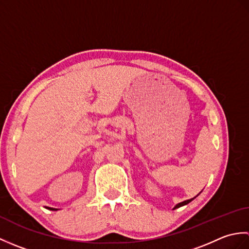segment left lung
Listing matches in <instances>:
<instances>
[{
  "label": "left lung",
  "instance_id": "left-lung-1",
  "mask_svg": "<svg viewBox=\"0 0 249 249\" xmlns=\"http://www.w3.org/2000/svg\"><path fill=\"white\" fill-rule=\"evenodd\" d=\"M199 195V194H198ZM197 195V196H198ZM197 196H196V197H197ZM196 197H194L193 199H188V200H185V201H183V202H179V203H178L176 206H174L173 208V210H176V209H178V208H181V206H183V205H186V204H188L189 202H192V201L196 198Z\"/></svg>",
  "mask_w": 249,
  "mask_h": 249
}]
</instances>
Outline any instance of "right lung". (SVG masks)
<instances>
[{
  "label": "right lung",
  "instance_id": "add662e5",
  "mask_svg": "<svg viewBox=\"0 0 249 249\" xmlns=\"http://www.w3.org/2000/svg\"><path fill=\"white\" fill-rule=\"evenodd\" d=\"M46 209H48V210H50V211H57L59 209H54V208H50V206H45Z\"/></svg>",
  "mask_w": 249,
  "mask_h": 249
}]
</instances>
